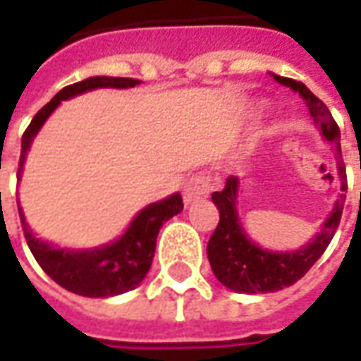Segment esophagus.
<instances>
[{"label": "esophagus", "instance_id": "esophagus-1", "mask_svg": "<svg viewBox=\"0 0 361 361\" xmlns=\"http://www.w3.org/2000/svg\"><path fill=\"white\" fill-rule=\"evenodd\" d=\"M213 190V185H211V176L207 174H195L190 176L187 183H185V202L187 204H192V202L201 201L204 197H209V192Z\"/></svg>", "mask_w": 361, "mask_h": 361}]
</instances>
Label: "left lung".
I'll return each mask as SVG.
<instances>
[{
	"label": "left lung",
	"instance_id": "left-lung-1",
	"mask_svg": "<svg viewBox=\"0 0 361 361\" xmlns=\"http://www.w3.org/2000/svg\"><path fill=\"white\" fill-rule=\"evenodd\" d=\"M273 78L287 88L299 92V96L305 100L313 122L319 128V134L327 142L336 146L341 190H348L345 166L341 160L340 126L336 124L331 112L303 82H295L291 78L277 76V74H273ZM237 192H239L237 176H229L225 188L213 192V202L219 209V225L207 245V257H209L215 277L225 287H229L237 293H271V291H279L299 281L312 269L313 263L324 255V251L340 225L341 211L345 202V195L341 192L340 199L334 204L331 215L327 216L324 227L313 237L312 243H307L298 251L275 253V251L261 249L247 237V233L239 223Z\"/></svg>",
	"mask_w": 361,
	"mask_h": 361
}]
</instances>
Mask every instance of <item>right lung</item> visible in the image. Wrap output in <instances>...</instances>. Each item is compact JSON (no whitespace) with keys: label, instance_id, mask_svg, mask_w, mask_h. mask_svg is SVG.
Here are the masks:
<instances>
[{"label":"right lung","instance_id":"1","mask_svg":"<svg viewBox=\"0 0 361 361\" xmlns=\"http://www.w3.org/2000/svg\"><path fill=\"white\" fill-rule=\"evenodd\" d=\"M136 84H140V80L94 76L76 84H70L58 92L48 104L35 114L30 126L23 132L18 178H20L25 154L32 146L35 134L39 132L44 122L62 100L74 98L78 94L96 90V88H134ZM18 211H20L21 229H23L32 255L56 283L84 298H112V295L130 291L145 279L152 265L160 227L164 221H169L171 216L178 215L183 211V197L174 192L164 201L148 204L134 216L130 227L124 231L122 237H118L116 241L106 243L102 247H94V249H58L51 243L42 241L35 237L30 225L25 223L21 207H18Z\"/></svg>","mask_w":361,"mask_h":361}]
</instances>
